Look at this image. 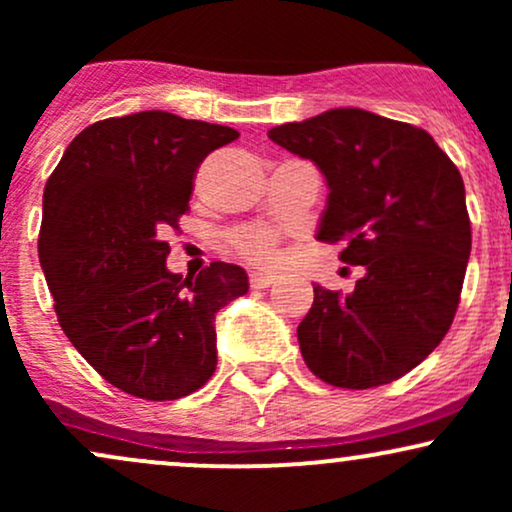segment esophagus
Listing matches in <instances>:
<instances>
[{"instance_id":"34e87169","label":"esophagus","mask_w":512,"mask_h":512,"mask_svg":"<svg viewBox=\"0 0 512 512\" xmlns=\"http://www.w3.org/2000/svg\"><path fill=\"white\" fill-rule=\"evenodd\" d=\"M274 284V274L267 272H252L250 274V286L252 289H267V286Z\"/></svg>"}]
</instances>
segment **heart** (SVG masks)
<instances>
[{
	"mask_svg": "<svg viewBox=\"0 0 512 512\" xmlns=\"http://www.w3.org/2000/svg\"><path fill=\"white\" fill-rule=\"evenodd\" d=\"M279 233L269 226H243L231 236L233 250L252 264H269L276 255Z\"/></svg>",
	"mask_w": 512,
	"mask_h": 512,
	"instance_id": "obj_1",
	"label": "heart"
}]
</instances>
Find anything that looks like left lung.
Here are the masks:
<instances>
[{
    "instance_id": "8db88e82",
    "label": "left lung",
    "mask_w": 512,
    "mask_h": 512,
    "mask_svg": "<svg viewBox=\"0 0 512 512\" xmlns=\"http://www.w3.org/2000/svg\"><path fill=\"white\" fill-rule=\"evenodd\" d=\"M269 139L320 168L330 195L317 240L366 269L346 296L313 286L298 325L305 366L346 390L402 378L443 342L460 303L472 250L460 170L426 129L361 108L286 122Z\"/></svg>"
}]
</instances>
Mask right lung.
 <instances>
[{"instance_id": "right-lung-1", "label": "right lung", "mask_w": 512, "mask_h": 512, "mask_svg": "<svg viewBox=\"0 0 512 512\" xmlns=\"http://www.w3.org/2000/svg\"><path fill=\"white\" fill-rule=\"evenodd\" d=\"M233 127L144 110L76 134L43 195L38 257L60 327L110 385L151 402L195 392L216 370V313L248 274L211 262L168 272L170 245L199 163L236 142Z\"/></svg>"}]
</instances>
